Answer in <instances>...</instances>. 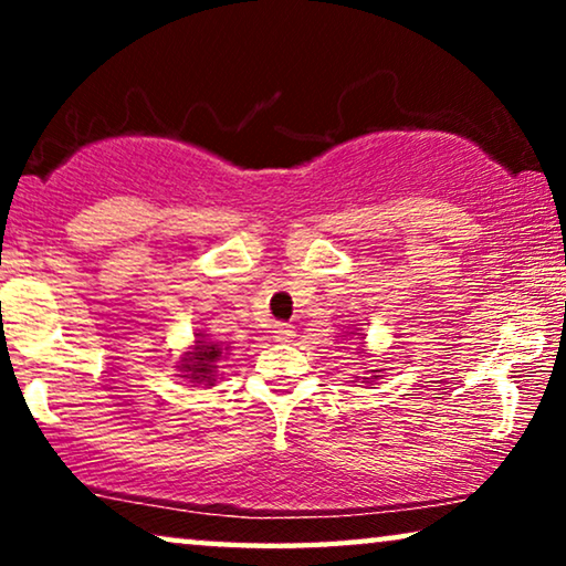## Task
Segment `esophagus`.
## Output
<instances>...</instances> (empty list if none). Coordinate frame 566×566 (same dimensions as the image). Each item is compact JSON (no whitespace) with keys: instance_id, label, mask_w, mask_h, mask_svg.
I'll list each match as a JSON object with an SVG mask.
<instances>
[{"instance_id":"obj_1","label":"esophagus","mask_w":566,"mask_h":566,"mask_svg":"<svg viewBox=\"0 0 566 566\" xmlns=\"http://www.w3.org/2000/svg\"><path fill=\"white\" fill-rule=\"evenodd\" d=\"M293 335H296V332H293L291 324L281 322V324H275V327H273V337L277 339V343H291Z\"/></svg>"}]
</instances>
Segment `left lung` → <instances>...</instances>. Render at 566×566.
<instances>
[{
    "instance_id": "left-lung-1",
    "label": "left lung",
    "mask_w": 566,
    "mask_h": 566,
    "mask_svg": "<svg viewBox=\"0 0 566 566\" xmlns=\"http://www.w3.org/2000/svg\"><path fill=\"white\" fill-rule=\"evenodd\" d=\"M374 374H376V370H374ZM376 378H378V376H376Z\"/></svg>"
}]
</instances>
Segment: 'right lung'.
Listing matches in <instances>:
<instances>
[{
	"label": "right lung",
	"mask_w": 566,
	"mask_h": 566,
	"mask_svg": "<svg viewBox=\"0 0 566 566\" xmlns=\"http://www.w3.org/2000/svg\"><path fill=\"white\" fill-rule=\"evenodd\" d=\"M229 347H221L219 343H211L203 332H198L196 335V345L190 347L188 353L182 355L180 360V368L182 370V378H190L192 384H206V386H213L216 381V370H219V360L227 355Z\"/></svg>",
	"instance_id": "1"
}]
</instances>
